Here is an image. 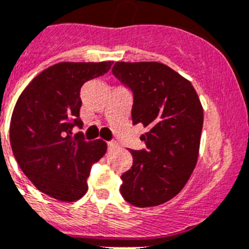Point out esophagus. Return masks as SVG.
I'll return each instance as SVG.
<instances>
[{"label":"esophagus","instance_id":"esophagus-1","mask_svg":"<svg viewBox=\"0 0 249 249\" xmlns=\"http://www.w3.org/2000/svg\"><path fill=\"white\" fill-rule=\"evenodd\" d=\"M107 146H108V148H114V147H117V143L114 141H108Z\"/></svg>","mask_w":249,"mask_h":249}]
</instances>
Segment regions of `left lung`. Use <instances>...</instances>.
I'll return each mask as SVG.
<instances>
[{"mask_svg": "<svg viewBox=\"0 0 249 249\" xmlns=\"http://www.w3.org/2000/svg\"><path fill=\"white\" fill-rule=\"evenodd\" d=\"M112 73L132 92V123L148 128L145 148L131 150L121 194L135 207H156L179 194L196 165L203 108L191 83L165 64L118 61Z\"/></svg>", "mask_w": 249, "mask_h": 249, "instance_id": "1", "label": "left lung"}]
</instances>
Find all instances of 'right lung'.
Masks as SVG:
<instances>
[{"label":"right lung","mask_w":249,"mask_h":249,"mask_svg":"<svg viewBox=\"0 0 249 249\" xmlns=\"http://www.w3.org/2000/svg\"><path fill=\"white\" fill-rule=\"evenodd\" d=\"M112 61L59 63L34 78L18 97L10 142L18 166L41 193L61 201L86 194L93 163L106 154L102 140L86 141L79 117L83 84L110 69Z\"/></svg>","instance_id":"obj_1"}]
</instances>
